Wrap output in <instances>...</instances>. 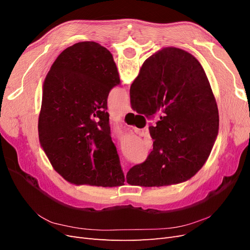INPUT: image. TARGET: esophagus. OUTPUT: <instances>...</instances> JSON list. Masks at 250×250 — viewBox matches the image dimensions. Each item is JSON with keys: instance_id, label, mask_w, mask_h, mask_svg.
Returning <instances> with one entry per match:
<instances>
[{"instance_id": "esophagus-1", "label": "esophagus", "mask_w": 250, "mask_h": 250, "mask_svg": "<svg viewBox=\"0 0 250 250\" xmlns=\"http://www.w3.org/2000/svg\"><path fill=\"white\" fill-rule=\"evenodd\" d=\"M129 111H131L130 104H129V103H127V104L125 105V112H129Z\"/></svg>"}]
</instances>
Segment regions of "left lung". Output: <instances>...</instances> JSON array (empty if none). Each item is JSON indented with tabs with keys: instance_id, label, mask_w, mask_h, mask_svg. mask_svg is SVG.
Returning <instances> with one entry per match:
<instances>
[{
	"instance_id": "8db88e82",
	"label": "left lung",
	"mask_w": 250,
	"mask_h": 250,
	"mask_svg": "<svg viewBox=\"0 0 250 250\" xmlns=\"http://www.w3.org/2000/svg\"><path fill=\"white\" fill-rule=\"evenodd\" d=\"M121 84L110 52L95 42L66 48L43 82L41 145L54 170L74 185L123 186L110 137L107 98Z\"/></svg>"
}]
</instances>
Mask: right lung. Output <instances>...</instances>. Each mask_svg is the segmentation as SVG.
<instances>
[{"instance_id": "1", "label": "right lung", "mask_w": 250, "mask_h": 250, "mask_svg": "<svg viewBox=\"0 0 250 250\" xmlns=\"http://www.w3.org/2000/svg\"><path fill=\"white\" fill-rule=\"evenodd\" d=\"M134 110L148 119L153 150L127 172V183L163 187L184 183L207 162L219 129L216 99L201 64L190 53L166 48L143 63L130 87Z\"/></svg>"}]
</instances>
